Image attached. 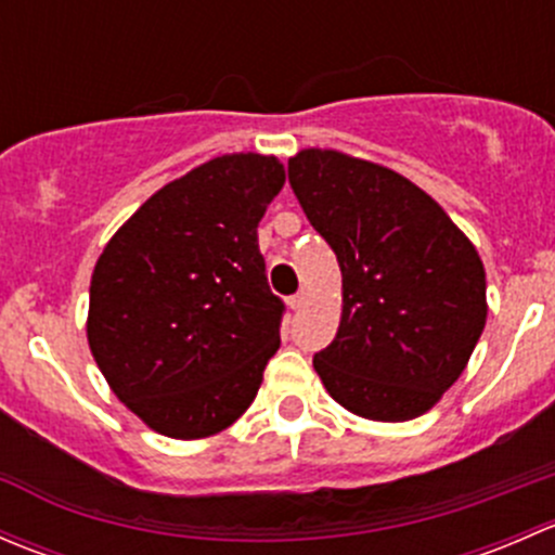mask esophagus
<instances>
[{"label": "esophagus", "mask_w": 555, "mask_h": 555, "mask_svg": "<svg viewBox=\"0 0 555 555\" xmlns=\"http://www.w3.org/2000/svg\"><path fill=\"white\" fill-rule=\"evenodd\" d=\"M306 304H309V293H304V289H300L298 295H293V298H289V309H293V311H304Z\"/></svg>", "instance_id": "1"}]
</instances>
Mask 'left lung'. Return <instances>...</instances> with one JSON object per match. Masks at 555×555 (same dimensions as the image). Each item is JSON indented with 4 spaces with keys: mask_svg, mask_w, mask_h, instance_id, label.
Listing matches in <instances>:
<instances>
[{
    "mask_svg": "<svg viewBox=\"0 0 555 555\" xmlns=\"http://www.w3.org/2000/svg\"><path fill=\"white\" fill-rule=\"evenodd\" d=\"M287 171L344 276L338 333L313 354V371L357 416H422L462 376L486 327L478 251L402 173L313 147Z\"/></svg>",
    "mask_w": 555,
    "mask_h": 555,
    "instance_id": "obj_1",
    "label": "left lung"
}]
</instances>
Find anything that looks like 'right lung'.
Wrapping results in <instances>:
<instances>
[{
  "label": "right lung",
  "instance_id": "obj_1",
  "mask_svg": "<svg viewBox=\"0 0 555 555\" xmlns=\"http://www.w3.org/2000/svg\"><path fill=\"white\" fill-rule=\"evenodd\" d=\"M282 188L273 155H220L150 195L104 246L88 344L155 433L209 438L255 400L284 313L257 225Z\"/></svg>",
  "mask_w": 555,
  "mask_h": 555
}]
</instances>
